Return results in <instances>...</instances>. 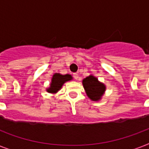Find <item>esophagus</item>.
I'll return each mask as SVG.
<instances>
[{
	"instance_id": "1",
	"label": "esophagus",
	"mask_w": 149,
	"mask_h": 149,
	"mask_svg": "<svg viewBox=\"0 0 149 149\" xmlns=\"http://www.w3.org/2000/svg\"><path fill=\"white\" fill-rule=\"evenodd\" d=\"M73 77H74L77 80L79 79V75H78V73H73Z\"/></svg>"
}]
</instances>
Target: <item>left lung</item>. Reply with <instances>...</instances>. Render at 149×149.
I'll use <instances>...</instances> for the list:
<instances>
[{"mask_svg": "<svg viewBox=\"0 0 149 149\" xmlns=\"http://www.w3.org/2000/svg\"><path fill=\"white\" fill-rule=\"evenodd\" d=\"M86 95L92 101H99L106 91L105 84L100 82L93 75H90L82 81Z\"/></svg>", "mask_w": 149, "mask_h": 149, "instance_id": "left-lung-1", "label": "left lung"}]
</instances>
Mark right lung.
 Instances as JSON below:
<instances>
[{
  "label": "right lung",
  "mask_w": 149,
  "mask_h": 149,
  "mask_svg": "<svg viewBox=\"0 0 149 149\" xmlns=\"http://www.w3.org/2000/svg\"><path fill=\"white\" fill-rule=\"evenodd\" d=\"M71 79H72V77L71 75H63L58 72H56L52 77L49 87L46 88V91L49 93H53V94L56 93L58 91H60V89L65 82L70 81Z\"/></svg>",
  "instance_id": "add662e5"
}]
</instances>
